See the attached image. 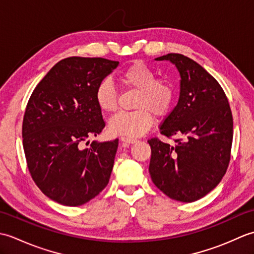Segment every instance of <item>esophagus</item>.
<instances>
[{"label": "esophagus", "instance_id": "1", "mask_svg": "<svg viewBox=\"0 0 254 254\" xmlns=\"http://www.w3.org/2000/svg\"><path fill=\"white\" fill-rule=\"evenodd\" d=\"M121 141H122V142H124V143H127V144H133V143L137 142V139H136V138H133V137L121 136Z\"/></svg>", "mask_w": 254, "mask_h": 254}]
</instances>
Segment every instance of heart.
<instances>
[{
	"label": "heart",
	"instance_id": "obj_1",
	"mask_svg": "<svg viewBox=\"0 0 254 254\" xmlns=\"http://www.w3.org/2000/svg\"><path fill=\"white\" fill-rule=\"evenodd\" d=\"M120 82L137 91L134 108L136 110L119 112L109 121V130L116 135L141 136L153 126L154 116L166 117L172 110L177 90L169 80L157 79L146 64L135 61L119 74ZM96 104L102 111L112 112L118 107V93L110 79H102L95 90Z\"/></svg>",
	"mask_w": 254,
	"mask_h": 254
}]
</instances>
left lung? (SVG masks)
<instances>
[{
	"label": "left lung",
	"mask_w": 254,
	"mask_h": 254,
	"mask_svg": "<svg viewBox=\"0 0 254 254\" xmlns=\"http://www.w3.org/2000/svg\"><path fill=\"white\" fill-rule=\"evenodd\" d=\"M156 60L174 63L181 80L179 101L160 124V134L174 143L147 141L150 178L170 198L194 202L212 191L228 168L233 113L222 86L192 59L169 53Z\"/></svg>",
	"instance_id": "left-lung-1"
}]
</instances>
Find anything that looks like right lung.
I'll list each match as a JSON object with an SVG mask.
<instances>
[{
  "instance_id": "1",
  "label": "right lung",
  "mask_w": 254,
  "mask_h": 254,
  "mask_svg": "<svg viewBox=\"0 0 254 254\" xmlns=\"http://www.w3.org/2000/svg\"><path fill=\"white\" fill-rule=\"evenodd\" d=\"M118 64L102 58L63 59L26 106L21 134L29 174L45 195L62 205L87 203L109 182L119 139L86 146L106 126L96 87Z\"/></svg>"
}]
</instances>
